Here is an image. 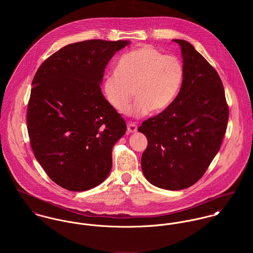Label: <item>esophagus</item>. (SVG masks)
Here are the masks:
<instances>
[{
	"label": "esophagus",
	"instance_id": "34e87169",
	"mask_svg": "<svg viewBox=\"0 0 253 253\" xmlns=\"http://www.w3.org/2000/svg\"><path fill=\"white\" fill-rule=\"evenodd\" d=\"M137 131V126L133 123H128L127 124V132L128 133H133Z\"/></svg>",
	"mask_w": 253,
	"mask_h": 253
}]
</instances>
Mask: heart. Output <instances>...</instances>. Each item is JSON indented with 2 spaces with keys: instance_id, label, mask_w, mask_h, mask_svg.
<instances>
[{
  "instance_id": "obj_1",
  "label": "heart",
  "mask_w": 253,
  "mask_h": 253,
  "mask_svg": "<svg viewBox=\"0 0 253 253\" xmlns=\"http://www.w3.org/2000/svg\"><path fill=\"white\" fill-rule=\"evenodd\" d=\"M184 79V66L174 55H165L151 45H142L124 54L115 73L103 82V93L116 112L126 111L133 89L136 100L128 113L144 116L152 110L160 113L176 98Z\"/></svg>"
}]
</instances>
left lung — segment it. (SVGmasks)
Instances as JSON below:
<instances>
[{
	"label": "left lung",
	"instance_id": "8db88e82",
	"mask_svg": "<svg viewBox=\"0 0 253 253\" xmlns=\"http://www.w3.org/2000/svg\"><path fill=\"white\" fill-rule=\"evenodd\" d=\"M184 79L170 104L139 126L148 139L141 158L146 179L156 187L177 191L194 185L215 157L226 132L229 108L216 70L184 40Z\"/></svg>",
	"mask_w": 253,
	"mask_h": 253
}]
</instances>
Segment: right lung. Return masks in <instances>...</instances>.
I'll list each match as a JSON object with an SVG mask.
<instances>
[{
  "instance_id": "add662e5",
  "label": "right lung",
  "mask_w": 253,
  "mask_h": 253,
  "mask_svg": "<svg viewBox=\"0 0 253 253\" xmlns=\"http://www.w3.org/2000/svg\"><path fill=\"white\" fill-rule=\"evenodd\" d=\"M129 41L70 43L45 59L32 82L27 128L35 158L48 177L74 192L107 178L112 149L126 125L102 94L110 59Z\"/></svg>"
}]
</instances>
